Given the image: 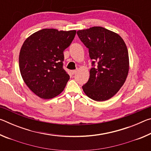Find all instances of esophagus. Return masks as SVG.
Masks as SVG:
<instances>
[{
	"label": "esophagus",
	"mask_w": 151,
	"mask_h": 151,
	"mask_svg": "<svg viewBox=\"0 0 151 151\" xmlns=\"http://www.w3.org/2000/svg\"><path fill=\"white\" fill-rule=\"evenodd\" d=\"M76 70H71V74H72V75H75V74H76Z\"/></svg>",
	"instance_id": "esophagus-1"
}]
</instances>
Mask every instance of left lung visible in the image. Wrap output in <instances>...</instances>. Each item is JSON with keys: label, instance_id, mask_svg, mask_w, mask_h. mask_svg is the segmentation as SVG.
Wrapping results in <instances>:
<instances>
[{"label": "left lung", "instance_id": "1", "mask_svg": "<svg viewBox=\"0 0 151 151\" xmlns=\"http://www.w3.org/2000/svg\"><path fill=\"white\" fill-rule=\"evenodd\" d=\"M77 35L93 60V67L88 82L83 86V91L94 101L108 100L120 90L127 77L129 58L126 44L118 34L101 27L78 30Z\"/></svg>", "mask_w": 151, "mask_h": 151}]
</instances>
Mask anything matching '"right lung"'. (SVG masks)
<instances>
[{"label":"right lung","mask_w":151,"mask_h":151,"mask_svg":"<svg viewBox=\"0 0 151 151\" xmlns=\"http://www.w3.org/2000/svg\"><path fill=\"white\" fill-rule=\"evenodd\" d=\"M76 30L45 29L25 40L19 54V68L24 83L40 98L49 99L62 93L70 76L63 68V52Z\"/></svg>","instance_id":"obj_1"}]
</instances>
